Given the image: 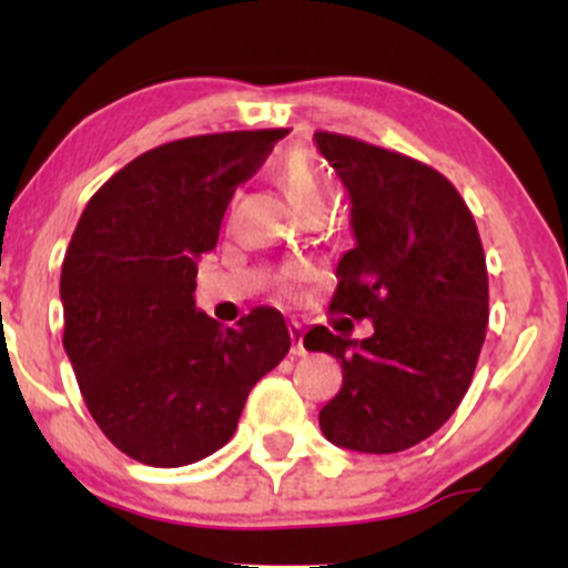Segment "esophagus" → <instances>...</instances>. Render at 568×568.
Listing matches in <instances>:
<instances>
[{
  "mask_svg": "<svg viewBox=\"0 0 568 568\" xmlns=\"http://www.w3.org/2000/svg\"><path fill=\"white\" fill-rule=\"evenodd\" d=\"M291 338H293V355H304V328L298 323L291 325Z\"/></svg>",
  "mask_w": 568,
  "mask_h": 568,
  "instance_id": "34e87169",
  "label": "esophagus"
}]
</instances>
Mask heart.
<instances>
[{"instance_id":"obj_1","label":"heart","mask_w":568,"mask_h":568,"mask_svg":"<svg viewBox=\"0 0 568 568\" xmlns=\"http://www.w3.org/2000/svg\"><path fill=\"white\" fill-rule=\"evenodd\" d=\"M277 184L283 186V192L288 194V200L293 202L296 211H302L304 216L310 213H325L328 207V197H331V186L325 173L321 171L315 160L310 154H291L277 165L275 171ZM306 277L304 266H291L288 275H285V283L296 285Z\"/></svg>"}]
</instances>
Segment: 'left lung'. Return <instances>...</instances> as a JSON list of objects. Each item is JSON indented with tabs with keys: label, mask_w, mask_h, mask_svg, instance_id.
Here are the masks:
<instances>
[{
	"label": "left lung",
	"mask_w": 568,
	"mask_h": 568,
	"mask_svg": "<svg viewBox=\"0 0 568 568\" xmlns=\"http://www.w3.org/2000/svg\"><path fill=\"white\" fill-rule=\"evenodd\" d=\"M352 200L355 247L336 266L331 312L374 323L363 342L315 325L304 347L342 361L321 410L331 443L397 454L440 429L470 387L488 325L478 226L446 175L400 152L317 130Z\"/></svg>",
	"instance_id": "obj_1"
}]
</instances>
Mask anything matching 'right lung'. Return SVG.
<instances>
[{"instance_id": "obj_1", "label": "right lung", "mask_w": 568, "mask_h": 568, "mask_svg": "<svg viewBox=\"0 0 568 568\" xmlns=\"http://www.w3.org/2000/svg\"><path fill=\"white\" fill-rule=\"evenodd\" d=\"M288 128L149 149L84 205L63 256V349L90 416L130 459L184 467L219 452L247 393L288 355L277 310L221 328L194 306L202 253L234 189Z\"/></svg>"}]
</instances>
